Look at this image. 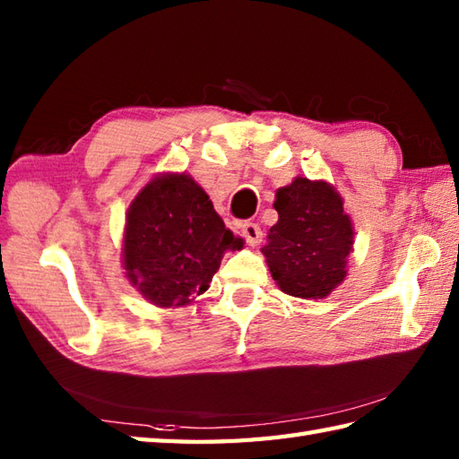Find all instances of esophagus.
Masks as SVG:
<instances>
[{"label": "esophagus", "instance_id": "34e87169", "mask_svg": "<svg viewBox=\"0 0 459 459\" xmlns=\"http://www.w3.org/2000/svg\"><path fill=\"white\" fill-rule=\"evenodd\" d=\"M240 232H242V237L247 238V242L250 247H256V245H260V240H262V230H260V227L256 222H250V221H247V222H242L240 224Z\"/></svg>", "mask_w": 459, "mask_h": 459}]
</instances>
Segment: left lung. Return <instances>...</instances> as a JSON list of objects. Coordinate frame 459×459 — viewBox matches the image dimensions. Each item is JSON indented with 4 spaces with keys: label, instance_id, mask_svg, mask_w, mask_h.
<instances>
[{
    "label": "left lung",
    "instance_id": "8db88e82",
    "mask_svg": "<svg viewBox=\"0 0 459 459\" xmlns=\"http://www.w3.org/2000/svg\"><path fill=\"white\" fill-rule=\"evenodd\" d=\"M278 222L262 248L281 291L301 299L327 298L347 276L353 222L327 181L296 178L276 191Z\"/></svg>",
    "mask_w": 459,
    "mask_h": 459
}]
</instances>
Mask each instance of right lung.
Segmentation results:
<instances>
[{"label":"right lung","mask_w":459,"mask_h":459,"mask_svg":"<svg viewBox=\"0 0 459 459\" xmlns=\"http://www.w3.org/2000/svg\"><path fill=\"white\" fill-rule=\"evenodd\" d=\"M242 247L187 173L153 178L126 214V278L158 307L189 306L207 291L224 252Z\"/></svg>","instance_id":"right-lung-1"}]
</instances>
